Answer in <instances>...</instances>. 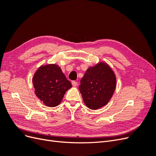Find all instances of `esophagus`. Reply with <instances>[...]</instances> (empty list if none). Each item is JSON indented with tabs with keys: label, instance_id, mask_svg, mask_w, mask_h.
<instances>
[{
	"label": "esophagus",
	"instance_id": "obj_1",
	"mask_svg": "<svg viewBox=\"0 0 156 156\" xmlns=\"http://www.w3.org/2000/svg\"><path fill=\"white\" fill-rule=\"evenodd\" d=\"M72 85H73V87H76V86L77 85V82L75 81H73L72 82Z\"/></svg>",
	"mask_w": 156,
	"mask_h": 156
}]
</instances>
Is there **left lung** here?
I'll return each mask as SVG.
<instances>
[{
  "label": "left lung",
  "instance_id": "8db88e82",
  "mask_svg": "<svg viewBox=\"0 0 156 156\" xmlns=\"http://www.w3.org/2000/svg\"><path fill=\"white\" fill-rule=\"evenodd\" d=\"M116 84L115 74L109 66L100 62L86 71L79 88L87 107L96 110L109 101Z\"/></svg>",
  "mask_w": 156,
  "mask_h": 156
}]
</instances>
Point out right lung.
I'll list each match as a JSON object with an SVG mask.
<instances>
[{"label": "right lung", "instance_id": "1", "mask_svg": "<svg viewBox=\"0 0 156 156\" xmlns=\"http://www.w3.org/2000/svg\"><path fill=\"white\" fill-rule=\"evenodd\" d=\"M32 82L36 96L50 107L58 105L66 92L72 87L56 64L41 66L34 73Z\"/></svg>", "mask_w": 156, "mask_h": 156}]
</instances>
